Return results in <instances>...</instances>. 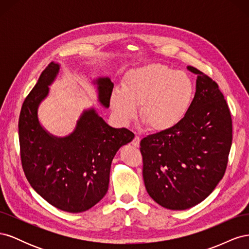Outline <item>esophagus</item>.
Returning <instances> with one entry per match:
<instances>
[{
	"label": "esophagus",
	"mask_w": 249,
	"mask_h": 249,
	"mask_svg": "<svg viewBox=\"0 0 249 249\" xmlns=\"http://www.w3.org/2000/svg\"><path fill=\"white\" fill-rule=\"evenodd\" d=\"M139 143H140V138H139V136H135V138H134L133 141H132V144H133L135 147H138V146H139Z\"/></svg>",
	"instance_id": "34e87169"
}]
</instances>
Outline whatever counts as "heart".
I'll return each mask as SVG.
<instances>
[{"instance_id":"heart-1","label":"heart","mask_w":249,"mask_h":249,"mask_svg":"<svg viewBox=\"0 0 249 249\" xmlns=\"http://www.w3.org/2000/svg\"><path fill=\"white\" fill-rule=\"evenodd\" d=\"M195 86L189 74L161 63H150L125 74L123 88L111 95V107L123 124L139 114L150 130L163 132L177 126L189 112Z\"/></svg>"}]
</instances>
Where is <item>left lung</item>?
I'll return each instance as SVG.
<instances>
[{"instance_id":"1","label":"left lung","mask_w":249,"mask_h":249,"mask_svg":"<svg viewBox=\"0 0 249 249\" xmlns=\"http://www.w3.org/2000/svg\"><path fill=\"white\" fill-rule=\"evenodd\" d=\"M187 70L197 76L187 116L140 142L147 193L170 210L189 209L212 193L227 170L232 140L231 111L219 86L195 67Z\"/></svg>"}]
</instances>
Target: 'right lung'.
Wrapping results in <instances>:
<instances>
[{
    "label": "right lung",
    "mask_w": 249,
    "mask_h": 249,
    "mask_svg": "<svg viewBox=\"0 0 249 249\" xmlns=\"http://www.w3.org/2000/svg\"><path fill=\"white\" fill-rule=\"evenodd\" d=\"M59 65L51 62L27 95L18 119L21 166L33 189L52 206L70 213L92 208L109 187L110 167L120 146L134 138L127 129H114L96 114L85 111L77 129L65 138H55L39 124L37 108L49 92ZM100 101L109 107L110 79H99Z\"/></svg>",
    "instance_id": "obj_1"
}]
</instances>
